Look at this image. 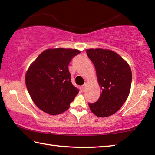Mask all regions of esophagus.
<instances>
[{
    "label": "esophagus",
    "mask_w": 155,
    "mask_h": 155,
    "mask_svg": "<svg viewBox=\"0 0 155 155\" xmlns=\"http://www.w3.org/2000/svg\"><path fill=\"white\" fill-rule=\"evenodd\" d=\"M86 87H87V83H85V84H84V85H82V91H85Z\"/></svg>",
    "instance_id": "obj_1"
}]
</instances>
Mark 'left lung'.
I'll return each mask as SVG.
<instances>
[{
    "mask_svg": "<svg viewBox=\"0 0 155 155\" xmlns=\"http://www.w3.org/2000/svg\"><path fill=\"white\" fill-rule=\"evenodd\" d=\"M96 68L102 91L99 99L89 107L96 116L105 117L121 108L129 95L132 72L127 62L116 52L107 49H87Z\"/></svg>",
    "mask_w": 155,
    "mask_h": 155,
    "instance_id": "obj_1",
    "label": "left lung"
}]
</instances>
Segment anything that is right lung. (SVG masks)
<instances>
[{
    "mask_svg": "<svg viewBox=\"0 0 155 155\" xmlns=\"http://www.w3.org/2000/svg\"><path fill=\"white\" fill-rule=\"evenodd\" d=\"M80 52L77 49H47L28 68L26 85L34 103L41 111L54 115L69 109L79 90L71 82L68 65Z\"/></svg>",
    "mask_w": 155,
    "mask_h": 155,
    "instance_id": "1",
    "label": "right lung"
}]
</instances>
